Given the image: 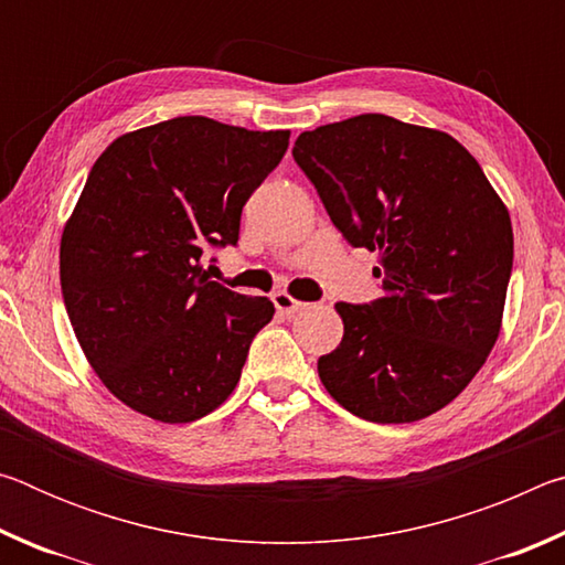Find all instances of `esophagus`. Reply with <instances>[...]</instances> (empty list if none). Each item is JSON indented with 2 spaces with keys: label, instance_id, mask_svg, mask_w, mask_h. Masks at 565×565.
<instances>
[{
  "label": "esophagus",
  "instance_id": "1",
  "mask_svg": "<svg viewBox=\"0 0 565 565\" xmlns=\"http://www.w3.org/2000/svg\"><path fill=\"white\" fill-rule=\"evenodd\" d=\"M271 301H274V306H276V311L284 313V317H294V313H299L301 309H306L303 301H296L294 296L286 294V291H276V294L271 296Z\"/></svg>",
  "mask_w": 565,
  "mask_h": 565
}]
</instances>
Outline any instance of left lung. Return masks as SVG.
<instances>
[{
    "mask_svg": "<svg viewBox=\"0 0 565 565\" xmlns=\"http://www.w3.org/2000/svg\"><path fill=\"white\" fill-rule=\"evenodd\" d=\"M294 159L347 242L379 252L384 289L371 303H337L343 339L319 359L321 384L374 424L436 414L501 333L509 209L451 134L386 114L303 131Z\"/></svg>",
    "mask_w": 565,
    "mask_h": 565,
    "instance_id": "obj_1",
    "label": "left lung"
}]
</instances>
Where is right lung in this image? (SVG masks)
<instances>
[{
    "label": "right lung",
    "instance_id": "add662e5",
    "mask_svg": "<svg viewBox=\"0 0 565 565\" xmlns=\"http://www.w3.org/2000/svg\"><path fill=\"white\" fill-rule=\"evenodd\" d=\"M289 134L177 117L121 134L92 167L62 234L64 306L102 384L137 414L189 424L236 388L274 303L209 281L202 254L238 242Z\"/></svg>",
    "mask_w": 565,
    "mask_h": 565
}]
</instances>
